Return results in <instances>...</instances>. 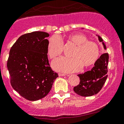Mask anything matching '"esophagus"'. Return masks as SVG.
Masks as SVG:
<instances>
[{"label":"esophagus","instance_id":"1","mask_svg":"<svg viewBox=\"0 0 124 124\" xmlns=\"http://www.w3.org/2000/svg\"><path fill=\"white\" fill-rule=\"evenodd\" d=\"M58 76H66V74H64V73H58Z\"/></svg>","mask_w":124,"mask_h":124}]
</instances>
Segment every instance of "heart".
Here are the masks:
<instances>
[{"label":"heart","instance_id":"obj_1","mask_svg":"<svg viewBox=\"0 0 124 124\" xmlns=\"http://www.w3.org/2000/svg\"><path fill=\"white\" fill-rule=\"evenodd\" d=\"M67 41L76 46L70 55L71 58H61L54 61L52 66L55 70L73 72L82 67L83 69L92 67L99 59V46L93 41H88L86 36L73 34L68 36ZM63 49V42L59 37L53 35L50 37L47 46V54L50 59L55 60L61 56Z\"/></svg>","mask_w":124,"mask_h":124}]
</instances>
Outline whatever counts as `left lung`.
Here are the masks:
<instances>
[{
  "label": "left lung",
  "mask_w": 124,
  "mask_h": 124,
  "mask_svg": "<svg viewBox=\"0 0 124 124\" xmlns=\"http://www.w3.org/2000/svg\"><path fill=\"white\" fill-rule=\"evenodd\" d=\"M98 38L100 42L103 41L99 36ZM103 45L106 49L103 42ZM108 62V53H104L101 55L91 70L78 74L80 81L78 86L74 87V91L78 95L85 97L91 96L99 92L107 79Z\"/></svg>",
  "instance_id": "1"
}]
</instances>
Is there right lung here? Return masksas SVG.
I'll return each mask as SVG.
<instances>
[{
    "label": "right lung",
    "mask_w": 124,
    "mask_h": 124,
    "mask_svg": "<svg viewBox=\"0 0 124 124\" xmlns=\"http://www.w3.org/2000/svg\"><path fill=\"white\" fill-rule=\"evenodd\" d=\"M49 34L35 31L21 35L10 48L7 67L10 84L21 96L31 101L44 98L58 78L47 55Z\"/></svg>",
    "instance_id": "add662e5"
}]
</instances>
